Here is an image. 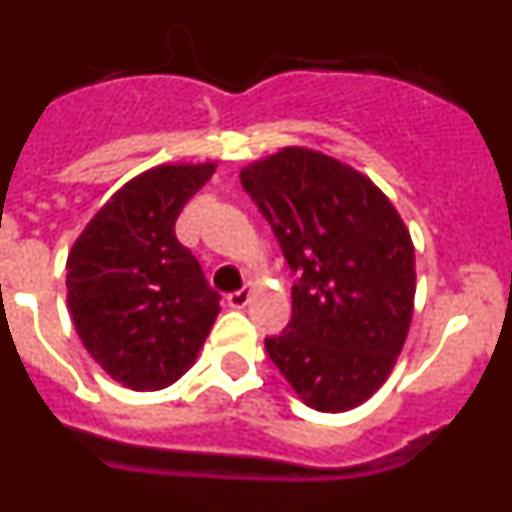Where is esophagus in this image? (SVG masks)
Returning <instances> with one entry per match:
<instances>
[{
  "mask_svg": "<svg viewBox=\"0 0 512 512\" xmlns=\"http://www.w3.org/2000/svg\"><path fill=\"white\" fill-rule=\"evenodd\" d=\"M248 302H251V292H248V289H235V292H230L228 295V305L235 307V310L246 307Z\"/></svg>",
  "mask_w": 512,
  "mask_h": 512,
  "instance_id": "1",
  "label": "esophagus"
}]
</instances>
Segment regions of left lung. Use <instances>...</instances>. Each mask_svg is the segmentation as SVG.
<instances>
[{
  "mask_svg": "<svg viewBox=\"0 0 512 512\" xmlns=\"http://www.w3.org/2000/svg\"><path fill=\"white\" fill-rule=\"evenodd\" d=\"M241 184L297 274L292 320L266 338V354L305 405L356 408L390 377L408 338V228L364 174L310 148H282L246 166Z\"/></svg>",
  "mask_w": 512,
  "mask_h": 512,
  "instance_id": "obj_1",
  "label": "left lung"
}]
</instances>
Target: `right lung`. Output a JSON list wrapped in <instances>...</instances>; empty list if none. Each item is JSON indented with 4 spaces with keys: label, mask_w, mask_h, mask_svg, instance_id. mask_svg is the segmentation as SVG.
<instances>
[{
    "label": "right lung",
    "mask_w": 512,
    "mask_h": 512,
    "mask_svg": "<svg viewBox=\"0 0 512 512\" xmlns=\"http://www.w3.org/2000/svg\"><path fill=\"white\" fill-rule=\"evenodd\" d=\"M215 164H164L130 179L66 261L69 310L92 359L130 390H164L200 354L220 312L174 225Z\"/></svg>",
    "instance_id": "1"
}]
</instances>
